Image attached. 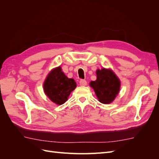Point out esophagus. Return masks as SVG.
Returning a JSON list of instances; mask_svg holds the SVG:
<instances>
[{"mask_svg": "<svg viewBox=\"0 0 159 159\" xmlns=\"http://www.w3.org/2000/svg\"><path fill=\"white\" fill-rule=\"evenodd\" d=\"M80 85L81 86H85L87 85V81H86V80H81L80 81Z\"/></svg>", "mask_w": 159, "mask_h": 159, "instance_id": "34e87169", "label": "esophagus"}]
</instances>
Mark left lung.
<instances>
[{
  "label": "left lung",
  "instance_id": "obj_1",
  "mask_svg": "<svg viewBox=\"0 0 159 159\" xmlns=\"http://www.w3.org/2000/svg\"><path fill=\"white\" fill-rule=\"evenodd\" d=\"M97 80L91 81L90 85L94 89L99 102L104 104L111 103L120 89V81L110 70L103 68L96 71Z\"/></svg>",
  "mask_w": 159,
  "mask_h": 159
}]
</instances>
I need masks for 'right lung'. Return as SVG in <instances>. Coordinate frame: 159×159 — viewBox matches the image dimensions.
Masks as SVG:
<instances>
[{"label": "right lung", "mask_w": 159, "mask_h": 159, "mask_svg": "<svg viewBox=\"0 0 159 159\" xmlns=\"http://www.w3.org/2000/svg\"><path fill=\"white\" fill-rule=\"evenodd\" d=\"M75 88V81L67 78L60 67L50 72L44 84L45 93L51 101L57 105L64 103Z\"/></svg>", "instance_id": "1"}]
</instances>
